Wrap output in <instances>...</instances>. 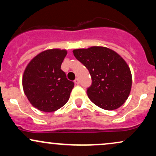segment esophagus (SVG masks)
<instances>
[{
    "mask_svg": "<svg viewBox=\"0 0 156 156\" xmlns=\"http://www.w3.org/2000/svg\"><path fill=\"white\" fill-rule=\"evenodd\" d=\"M74 82H75V83L77 84V85H78V84L80 83V80H79V79H78V78H76V80H75Z\"/></svg>",
    "mask_w": 156,
    "mask_h": 156,
    "instance_id": "1",
    "label": "esophagus"
}]
</instances>
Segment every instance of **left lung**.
Instances as JSON below:
<instances>
[{"mask_svg": "<svg viewBox=\"0 0 156 156\" xmlns=\"http://www.w3.org/2000/svg\"><path fill=\"white\" fill-rule=\"evenodd\" d=\"M73 52L91 75L92 83L87 91L90 101L105 110H114L124 104L131 89L132 76L128 64L120 55L101 46Z\"/></svg>", "mask_w": 156, "mask_h": 156, "instance_id": "8db88e82", "label": "left lung"}]
</instances>
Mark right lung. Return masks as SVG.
<instances>
[{"label":"right lung","instance_id":"1","mask_svg":"<svg viewBox=\"0 0 156 156\" xmlns=\"http://www.w3.org/2000/svg\"><path fill=\"white\" fill-rule=\"evenodd\" d=\"M66 50L41 52L28 64L23 76V88L31 104L44 112H52L67 103L74 83L67 78L61 65Z\"/></svg>","mask_w":156,"mask_h":156}]
</instances>
